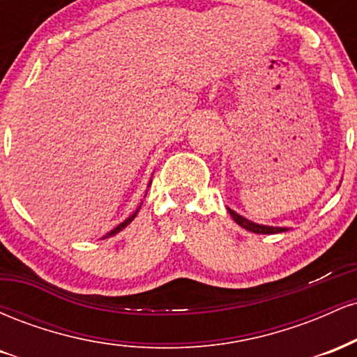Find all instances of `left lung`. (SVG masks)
Instances as JSON below:
<instances>
[{"label":"left lung","mask_w":357,"mask_h":357,"mask_svg":"<svg viewBox=\"0 0 357 357\" xmlns=\"http://www.w3.org/2000/svg\"><path fill=\"white\" fill-rule=\"evenodd\" d=\"M228 213H230L231 218L235 220L236 223H238L241 228H245V230H248V231H252V233H261V235H273V233L287 231V228H280V227H265V225L253 223V221L243 218V216H240L238 213H235L233 210H230V208H228Z\"/></svg>","instance_id":"obj_1"}]
</instances>
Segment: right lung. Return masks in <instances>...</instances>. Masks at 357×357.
Segmentation results:
<instances>
[{"label": "right lung", "mask_w": 357, "mask_h": 357, "mask_svg": "<svg viewBox=\"0 0 357 357\" xmlns=\"http://www.w3.org/2000/svg\"><path fill=\"white\" fill-rule=\"evenodd\" d=\"M136 215H137V211H136V213H132V215H130V216H129V218H127V220H124V221H122V223H119V225H117V227H116V228H114V230H110V231L107 233V235H105V236H104V238H109V236L116 235V233H119V231H121V230H124V228L127 227V225H129V223H130V221H132L134 218H136Z\"/></svg>", "instance_id": "add662e5"}]
</instances>
